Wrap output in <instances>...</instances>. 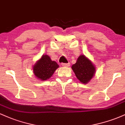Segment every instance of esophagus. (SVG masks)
I'll return each mask as SVG.
<instances>
[{"label": "esophagus", "mask_w": 125, "mask_h": 125, "mask_svg": "<svg viewBox=\"0 0 125 125\" xmlns=\"http://www.w3.org/2000/svg\"><path fill=\"white\" fill-rule=\"evenodd\" d=\"M62 65L63 66H64V67H69L70 66V63H62Z\"/></svg>", "instance_id": "esophagus-1"}]
</instances>
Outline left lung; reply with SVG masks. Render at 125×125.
Masks as SVG:
<instances>
[{"label":"left lung","mask_w":125,"mask_h":125,"mask_svg":"<svg viewBox=\"0 0 125 125\" xmlns=\"http://www.w3.org/2000/svg\"><path fill=\"white\" fill-rule=\"evenodd\" d=\"M72 69L78 80L84 84L90 81L95 72V68L92 62L84 55L79 57L76 63L73 64Z\"/></svg>","instance_id":"1"}]
</instances>
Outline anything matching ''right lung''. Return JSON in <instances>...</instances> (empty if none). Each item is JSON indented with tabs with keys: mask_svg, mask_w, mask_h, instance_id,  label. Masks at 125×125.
<instances>
[{
	"mask_svg": "<svg viewBox=\"0 0 125 125\" xmlns=\"http://www.w3.org/2000/svg\"><path fill=\"white\" fill-rule=\"evenodd\" d=\"M58 67V63L52 61L49 56L45 54L33 66V72L38 78L42 81H46L52 76Z\"/></svg>",
	"mask_w": 125,
	"mask_h": 125,
	"instance_id": "1",
	"label": "right lung"
}]
</instances>
